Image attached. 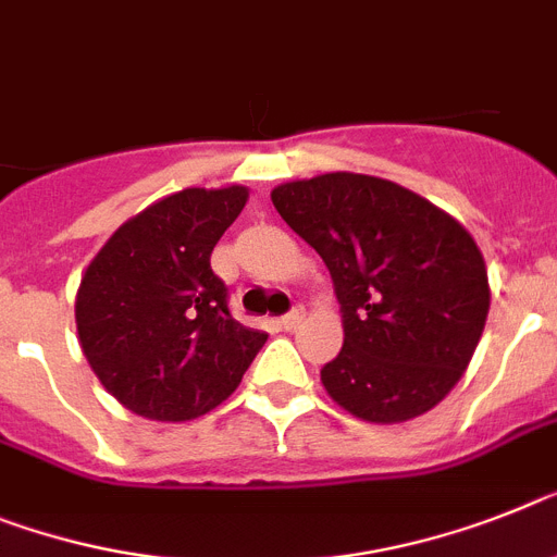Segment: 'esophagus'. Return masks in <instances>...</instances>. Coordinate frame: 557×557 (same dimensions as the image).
Instances as JSON below:
<instances>
[{"instance_id": "esophagus-1", "label": "esophagus", "mask_w": 557, "mask_h": 557, "mask_svg": "<svg viewBox=\"0 0 557 557\" xmlns=\"http://www.w3.org/2000/svg\"><path fill=\"white\" fill-rule=\"evenodd\" d=\"M302 317H306V308L294 306L292 311H288V314L283 317V320H280V322H283V329H286V331H294L302 322Z\"/></svg>"}]
</instances>
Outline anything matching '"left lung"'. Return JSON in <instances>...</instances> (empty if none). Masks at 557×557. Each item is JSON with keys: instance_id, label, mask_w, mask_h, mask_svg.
Returning a JSON list of instances; mask_svg holds the SVG:
<instances>
[{"instance_id": "left-lung-1", "label": "left lung", "mask_w": 557, "mask_h": 557, "mask_svg": "<svg viewBox=\"0 0 557 557\" xmlns=\"http://www.w3.org/2000/svg\"><path fill=\"white\" fill-rule=\"evenodd\" d=\"M271 203L334 280L345 339L320 371L331 399L376 424L436 408L470 366L490 311L470 232L416 191L354 172L280 184Z\"/></svg>"}]
</instances>
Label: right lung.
Masks as SVG:
<instances>
[{"instance_id": "obj_1", "label": "right lung", "mask_w": 557, "mask_h": 557, "mask_svg": "<svg viewBox=\"0 0 557 557\" xmlns=\"http://www.w3.org/2000/svg\"><path fill=\"white\" fill-rule=\"evenodd\" d=\"M246 200V186L175 191L115 228L84 271V357L144 419L186 422L221 405L269 339L228 314V288L209 263Z\"/></svg>"}]
</instances>
